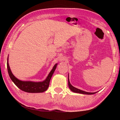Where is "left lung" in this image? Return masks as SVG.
Returning <instances> with one entry per match:
<instances>
[{
  "instance_id": "8db88e82",
  "label": "left lung",
  "mask_w": 120,
  "mask_h": 120,
  "mask_svg": "<svg viewBox=\"0 0 120 120\" xmlns=\"http://www.w3.org/2000/svg\"><path fill=\"white\" fill-rule=\"evenodd\" d=\"M68 86H69V88L70 89V90L72 91L73 92H75V93H81V94H95V92L94 93H91V92H86L82 91L81 90H79L77 88H76L75 87L71 85L70 82L69 80V78H68Z\"/></svg>"
}]
</instances>
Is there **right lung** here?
<instances>
[{
    "instance_id": "right-lung-1",
    "label": "right lung",
    "mask_w": 120,
    "mask_h": 120,
    "mask_svg": "<svg viewBox=\"0 0 120 120\" xmlns=\"http://www.w3.org/2000/svg\"><path fill=\"white\" fill-rule=\"evenodd\" d=\"M57 65V64H56L54 65L52 70L50 71L47 77L44 81L42 82H32V81H23L17 79L13 75L10 70L8 61L7 62L8 71L10 77L13 82L21 90L29 93H41L46 91L49 86L50 79L55 72Z\"/></svg>"
}]
</instances>
